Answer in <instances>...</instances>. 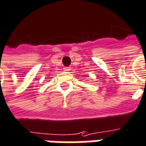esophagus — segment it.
<instances>
[{
  "label": "esophagus",
  "mask_w": 146,
  "mask_h": 146,
  "mask_svg": "<svg viewBox=\"0 0 146 146\" xmlns=\"http://www.w3.org/2000/svg\"><path fill=\"white\" fill-rule=\"evenodd\" d=\"M70 70H71V68H69V67H68V68H64V71H69Z\"/></svg>",
  "instance_id": "34e87169"
}]
</instances>
